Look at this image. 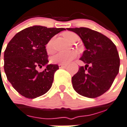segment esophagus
Masks as SVG:
<instances>
[{"label":"esophagus","mask_w":127,"mask_h":127,"mask_svg":"<svg viewBox=\"0 0 127 127\" xmlns=\"http://www.w3.org/2000/svg\"><path fill=\"white\" fill-rule=\"evenodd\" d=\"M59 66L60 68H66V66H67V64H59Z\"/></svg>","instance_id":"1"}]
</instances>
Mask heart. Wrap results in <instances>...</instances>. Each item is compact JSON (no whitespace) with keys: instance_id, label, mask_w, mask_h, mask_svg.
I'll return each instance as SVG.
<instances>
[{"instance_id":"b5f03b06","label":"heart","mask_w":127,"mask_h":127,"mask_svg":"<svg viewBox=\"0 0 127 127\" xmlns=\"http://www.w3.org/2000/svg\"><path fill=\"white\" fill-rule=\"evenodd\" d=\"M64 37L69 42H74L78 39V36L73 32H65L63 33ZM48 54H52L54 52V38H52L47 42L45 46ZM77 55L76 51L68 52H59L51 58V63L54 64H68L75 58Z\"/></svg>"}]
</instances>
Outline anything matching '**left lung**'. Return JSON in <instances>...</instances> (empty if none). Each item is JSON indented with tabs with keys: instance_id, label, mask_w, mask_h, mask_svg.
Returning <instances> with one entry per match:
<instances>
[{
	"instance_id": "1",
	"label": "left lung",
	"mask_w": 127,
	"mask_h": 127,
	"mask_svg": "<svg viewBox=\"0 0 127 127\" xmlns=\"http://www.w3.org/2000/svg\"><path fill=\"white\" fill-rule=\"evenodd\" d=\"M76 33L86 48L80 59L86 64L80 66L72 77L74 90L90 98L99 97L110 88L118 75L120 58L111 40L87 28H67Z\"/></svg>"
}]
</instances>
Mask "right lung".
Here are the masks:
<instances>
[{"mask_svg": "<svg viewBox=\"0 0 127 127\" xmlns=\"http://www.w3.org/2000/svg\"><path fill=\"white\" fill-rule=\"evenodd\" d=\"M63 30L35 25L18 32L8 42L4 54V70L8 81L21 95L33 99L50 89L59 66L48 64L42 72L36 68L48 63L46 44Z\"/></svg>", "mask_w": 127, "mask_h": 127, "instance_id": "1", "label": "right lung"}]
</instances>
